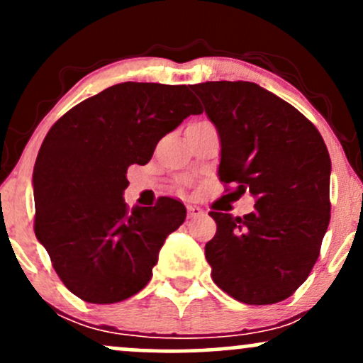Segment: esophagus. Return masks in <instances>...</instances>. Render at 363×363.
Masks as SVG:
<instances>
[{"mask_svg": "<svg viewBox=\"0 0 363 363\" xmlns=\"http://www.w3.org/2000/svg\"><path fill=\"white\" fill-rule=\"evenodd\" d=\"M203 213H205V211H203L199 206L187 205V218H196V216H199V215H203Z\"/></svg>", "mask_w": 363, "mask_h": 363, "instance_id": "1", "label": "esophagus"}]
</instances>
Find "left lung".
Here are the masks:
<instances>
[{
	"label": "left lung",
	"mask_w": 363,
	"mask_h": 363,
	"mask_svg": "<svg viewBox=\"0 0 363 363\" xmlns=\"http://www.w3.org/2000/svg\"><path fill=\"white\" fill-rule=\"evenodd\" d=\"M220 136V181L256 198L251 213L210 211L211 278L235 301L268 306L309 277L326 234L331 158L306 116L251 82L193 85Z\"/></svg>",
	"instance_id": "8db88e82"
}]
</instances>
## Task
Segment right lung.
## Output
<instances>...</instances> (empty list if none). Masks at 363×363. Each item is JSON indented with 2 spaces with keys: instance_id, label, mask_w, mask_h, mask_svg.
<instances>
[{
  "instance_id": "obj_1",
  "label": "right lung",
  "mask_w": 363,
  "mask_h": 363,
  "mask_svg": "<svg viewBox=\"0 0 363 363\" xmlns=\"http://www.w3.org/2000/svg\"><path fill=\"white\" fill-rule=\"evenodd\" d=\"M201 112L189 86L126 82L80 102L49 129L32 179L34 230L82 301H126L150 281L186 208L164 196L155 206L129 210L128 167L148 164L158 141Z\"/></svg>"
}]
</instances>
